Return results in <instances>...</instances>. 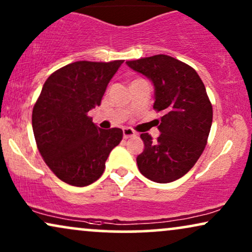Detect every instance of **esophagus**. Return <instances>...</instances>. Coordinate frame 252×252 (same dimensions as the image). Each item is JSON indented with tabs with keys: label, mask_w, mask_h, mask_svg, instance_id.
Wrapping results in <instances>:
<instances>
[{
	"label": "esophagus",
	"mask_w": 252,
	"mask_h": 252,
	"mask_svg": "<svg viewBox=\"0 0 252 252\" xmlns=\"http://www.w3.org/2000/svg\"><path fill=\"white\" fill-rule=\"evenodd\" d=\"M136 136V132L133 131L132 129L130 128H124L123 129V138L126 139V138H130V137H133Z\"/></svg>",
	"instance_id": "esophagus-1"
}]
</instances>
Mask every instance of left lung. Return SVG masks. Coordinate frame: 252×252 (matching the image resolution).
<instances>
[{"instance_id":"1","label":"left lung","mask_w":252,"mask_h":252,"mask_svg":"<svg viewBox=\"0 0 252 252\" xmlns=\"http://www.w3.org/2000/svg\"><path fill=\"white\" fill-rule=\"evenodd\" d=\"M126 65L141 73L155 88L154 108L163 111L160 135L142 133L144 150L137 156L143 176L159 184L179 179L194 166L211 131L213 108L195 69L170 56L157 55Z\"/></svg>"}]
</instances>
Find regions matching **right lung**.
<instances>
[{
  "instance_id": "add662e5",
  "label": "right lung",
  "mask_w": 252,
  "mask_h": 252,
  "mask_svg": "<svg viewBox=\"0 0 252 252\" xmlns=\"http://www.w3.org/2000/svg\"><path fill=\"white\" fill-rule=\"evenodd\" d=\"M123 60L76 62L52 73L32 110V129L41 157L63 183L76 187L102 176L110 151L122 141L120 128L100 129L87 114L100 106Z\"/></svg>"
}]
</instances>
